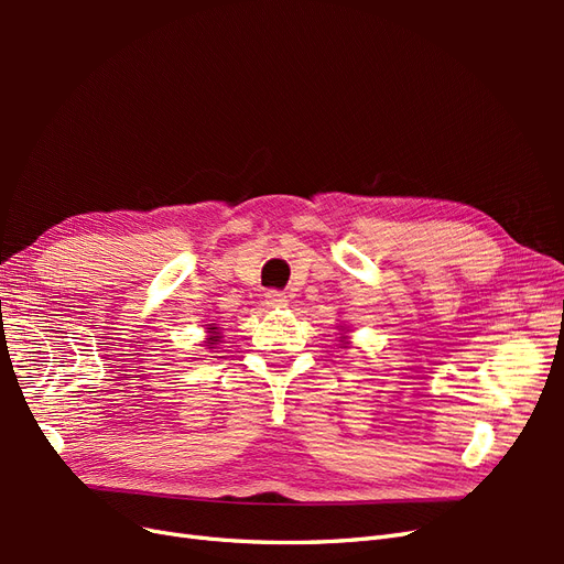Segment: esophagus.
Returning <instances> with one entry per match:
<instances>
[{
    "mask_svg": "<svg viewBox=\"0 0 564 564\" xmlns=\"http://www.w3.org/2000/svg\"><path fill=\"white\" fill-rule=\"evenodd\" d=\"M268 308H272V311H278V308H286V296L282 294V292H268L265 294V301H263Z\"/></svg>",
    "mask_w": 564,
    "mask_h": 564,
    "instance_id": "1",
    "label": "esophagus"
}]
</instances>
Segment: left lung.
<instances>
[{
	"mask_svg": "<svg viewBox=\"0 0 564 564\" xmlns=\"http://www.w3.org/2000/svg\"><path fill=\"white\" fill-rule=\"evenodd\" d=\"M338 332H340V336H338L340 344H338V346H340V348H348V346H350V336H348V334H350L352 329H348V327H338Z\"/></svg>",
	"mask_w": 564,
	"mask_h": 564,
	"instance_id": "8db88e82",
	"label": "left lung"
}]
</instances>
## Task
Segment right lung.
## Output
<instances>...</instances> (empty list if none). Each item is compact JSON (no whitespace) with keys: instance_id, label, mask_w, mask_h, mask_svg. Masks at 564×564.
Here are the masks:
<instances>
[{"instance_id":"right-lung-1","label":"right lung","mask_w":564,"mask_h":564,"mask_svg":"<svg viewBox=\"0 0 564 564\" xmlns=\"http://www.w3.org/2000/svg\"><path fill=\"white\" fill-rule=\"evenodd\" d=\"M204 327H207V338H204V346L212 350V348H216L220 344V338H224V334H220V327H216V324H204Z\"/></svg>"}]
</instances>
